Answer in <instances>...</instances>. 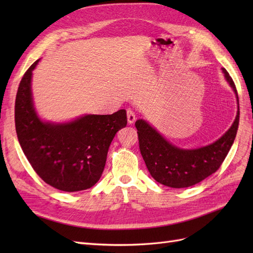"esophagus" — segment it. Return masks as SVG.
<instances>
[{"label": "esophagus", "mask_w": 253, "mask_h": 253, "mask_svg": "<svg viewBox=\"0 0 253 253\" xmlns=\"http://www.w3.org/2000/svg\"><path fill=\"white\" fill-rule=\"evenodd\" d=\"M126 116H127V122H128V124H129V125L134 124L135 120H136V115H135L134 111L131 110V109H128V110L126 111Z\"/></svg>", "instance_id": "1"}]
</instances>
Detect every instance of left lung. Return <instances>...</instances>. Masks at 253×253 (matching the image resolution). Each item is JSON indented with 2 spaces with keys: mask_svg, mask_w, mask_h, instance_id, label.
<instances>
[{
  "mask_svg": "<svg viewBox=\"0 0 253 253\" xmlns=\"http://www.w3.org/2000/svg\"><path fill=\"white\" fill-rule=\"evenodd\" d=\"M221 71L235 94L237 113L230 128L216 141L197 149H182L168 141L148 121H136L139 149L145 166L152 177L162 185L171 188L196 185L216 172L230 151L239 127V96L232 78L225 68Z\"/></svg>",
  "mask_w": 253,
  "mask_h": 253,
  "instance_id": "obj_1",
  "label": "left lung"
}]
</instances>
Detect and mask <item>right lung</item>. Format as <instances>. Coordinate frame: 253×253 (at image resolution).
Masks as SVG:
<instances>
[{
	"mask_svg": "<svg viewBox=\"0 0 253 253\" xmlns=\"http://www.w3.org/2000/svg\"><path fill=\"white\" fill-rule=\"evenodd\" d=\"M38 62L23 76L16 98L14 120L21 148L36 173L49 186L65 192L89 189L101 177L115 135L126 126V112L83 115L67 122L42 120L32 91Z\"/></svg>",
	"mask_w": 253,
	"mask_h": 253,
	"instance_id": "1",
	"label": "right lung"
}]
</instances>
